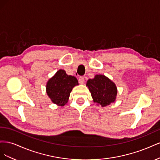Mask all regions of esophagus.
<instances>
[{
    "instance_id": "34e87169",
    "label": "esophagus",
    "mask_w": 160,
    "mask_h": 160,
    "mask_svg": "<svg viewBox=\"0 0 160 160\" xmlns=\"http://www.w3.org/2000/svg\"><path fill=\"white\" fill-rule=\"evenodd\" d=\"M79 82L80 84H83L84 82H85V79L83 77H80L79 78Z\"/></svg>"
}]
</instances>
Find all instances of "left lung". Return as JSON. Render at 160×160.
<instances>
[{
  "label": "left lung",
  "mask_w": 160,
  "mask_h": 160,
  "mask_svg": "<svg viewBox=\"0 0 160 160\" xmlns=\"http://www.w3.org/2000/svg\"><path fill=\"white\" fill-rule=\"evenodd\" d=\"M86 85L88 87L94 102L102 107L115 101L117 88L113 82L105 75H96L93 79L88 81Z\"/></svg>",
  "instance_id": "left-lung-1"
}]
</instances>
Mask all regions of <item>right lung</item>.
I'll use <instances>...</instances> for the list:
<instances>
[{
	"label": "right lung",
	"instance_id": "right-lung-1",
	"mask_svg": "<svg viewBox=\"0 0 160 160\" xmlns=\"http://www.w3.org/2000/svg\"><path fill=\"white\" fill-rule=\"evenodd\" d=\"M77 85L79 83L76 77L68 75L65 71L60 69L48 81L46 91L52 103L64 106L68 101L72 88Z\"/></svg>",
	"mask_w": 160,
	"mask_h": 160
}]
</instances>
